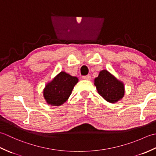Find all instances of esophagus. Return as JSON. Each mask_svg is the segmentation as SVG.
Segmentation results:
<instances>
[{
	"label": "esophagus",
	"mask_w": 156,
	"mask_h": 156,
	"mask_svg": "<svg viewBox=\"0 0 156 156\" xmlns=\"http://www.w3.org/2000/svg\"><path fill=\"white\" fill-rule=\"evenodd\" d=\"M82 78L84 79V80H90L91 79V76L90 75H87V76H82Z\"/></svg>",
	"instance_id": "34e87169"
}]
</instances>
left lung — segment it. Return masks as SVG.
Returning <instances> with one entry per match:
<instances>
[{
  "label": "left lung",
  "mask_w": 156,
  "mask_h": 156,
  "mask_svg": "<svg viewBox=\"0 0 156 156\" xmlns=\"http://www.w3.org/2000/svg\"><path fill=\"white\" fill-rule=\"evenodd\" d=\"M94 85L98 94L111 103L119 101L124 96L123 83L106 69L101 71L98 77L94 79Z\"/></svg>",
  "instance_id": "left-lung-1"
}]
</instances>
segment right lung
Returning <instances> with one entry per match:
<instances>
[{"instance_id":"add662e5","label":"right lung","mask_w":156,"mask_h":156,"mask_svg":"<svg viewBox=\"0 0 156 156\" xmlns=\"http://www.w3.org/2000/svg\"><path fill=\"white\" fill-rule=\"evenodd\" d=\"M78 82L77 77L61 72L45 86L44 97L46 102L52 106H60L64 103Z\"/></svg>"}]
</instances>
